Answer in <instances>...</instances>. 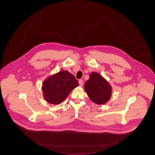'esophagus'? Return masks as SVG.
I'll return each mask as SVG.
<instances>
[{
  "instance_id": "obj_1",
  "label": "esophagus",
  "mask_w": 155,
  "mask_h": 155,
  "mask_svg": "<svg viewBox=\"0 0 155 155\" xmlns=\"http://www.w3.org/2000/svg\"><path fill=\"white\" fill-rule=\"evenodd\" d=\"M79 85H80L81 87H82V86L84 85V81H83V80H82V79L79 80Z\"/></svg>"
}]
</instances>
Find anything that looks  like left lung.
Listing matches in <instances>:
<instances>
[{
	"label": "left lung",
	"instance_id": "8db88e82",
	"mask_svg": "<svg viewBox=\"0 0 155 155\" xmlns=\"http://www.w3.org/2000/svg\"><path fill=\"white\" fill-rule=\"evenodd\" d=\"M84 88L89 98L98 104H106L111 96V87L101 75L92 72L85 82Z\"/></svg>",
	"mask_w": 155,
	"mask_h": 155
}]
</instances>
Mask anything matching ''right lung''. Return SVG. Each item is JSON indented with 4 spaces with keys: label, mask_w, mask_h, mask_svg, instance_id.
<instances>
[{
    "label": "right lung",
    "mask_w": 155,
    "mask_h": 155,
    "mask_svg": "<svg viewBox=\"0 0 155 155\" xmlns=\"http://www.w3.org/2000/svg\"><path fill=\"white\" fill-rule=\"evenodd\" d=\"M78 85L73 74L67 70L60 71L45 80L42 84L45 100L50 104H60Z\"/></svg>",
    "instance_id": "right-lung-1"
}]
</instances>
